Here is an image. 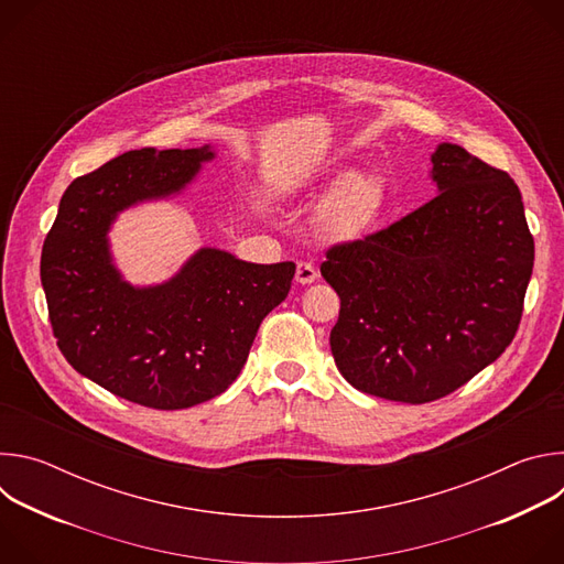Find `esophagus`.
I'll use <instances>...</instances> for the list:
<instances>
[{
	"label": "esophagus",
	"mask_w": 564,
	"mask_h": 564,
	"mask_svg": "<svg viewBox=\"0 0 564 564\" xmlns=\"http://www.w3.org/2000/svg\"><path fill=\"white\" fill-rule=\"evenodd\" d=\"M314 281H316V268H314L312 263L301 261V263L296 265V283L310 285V283H314Z\"/></svg>",
	"instance_id": "34e87169"
}]
</instances>
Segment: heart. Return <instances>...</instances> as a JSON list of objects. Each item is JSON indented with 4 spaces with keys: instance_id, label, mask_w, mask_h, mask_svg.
I'll list each match as a JSON object with an SVG mask.
<instances>
[{
    "instance_id": "heart-1",
    "label": "heart",
    "mask_w": 564,
    "mask_h": 564,
    "mask_svg": "<svg viewBox=\"0 0 564 564\" xmlns=\"http://www.w3.org/2000/svg\"><path fill=\"white\" fill-rule=\"evenodd\" d=\"M333 192L316 212V229L328 240L361 238L381 216L386 183L377 172H337L328 183Z\"/></svg>"
}]
</instances>
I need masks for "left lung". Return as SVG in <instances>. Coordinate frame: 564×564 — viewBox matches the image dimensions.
<instances>
[{"label":"left lung","mask_w":564,"mask_h":564,"mask_svg":"<svg viewBox=\"0 0 564 564\" xmlns=\"http://www.w3.org/2000/svg\"><path fill=\"white\" fill-rule=\"evenodd\" d=\"M437 196L390 227L328 250L341 299L330 348L361 392L440 399L513 341L533 272L518 185L459 144L431 153Z\"/></svg>","instance_id":"obj_1"}]
</instances>
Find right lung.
Returning a JSON list of instances; mask_svg holds the SVG:
<instances>
[{
  "label": "right lung",
  "mask_w": 564,
  "mask_h": 564,
  "mask_svg": "<svg viewBox=\"0 0 564 564\" xmlns=\"http://www.w3.org/2000/svg\"><path fill=\"white\" fill-rule=\"evenodd\" d=\"M212 144L144 147L75 178L42 248V288L66 361L133 404L178 411L225 392L243 370L261 321L288 296L296 265L196 250L167 281L129 283L109 231L135 205L181 196Z\"/></svg>",
  "instance_id": "1"
}]
</instances>
